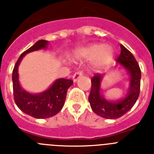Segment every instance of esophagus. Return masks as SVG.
Here are the masks:
<instances>
[{
    "mask_svg": "<svg viewBox=\"0 0 154 154\" xmlns=\"http://www.w3.org/2000/svg\"><path fill=\"white\" fill-rule=\"evenodd\" d=\"M82 75H83V72H82V71H79V72H77L75 73L74 75L72 76L73 82H77V80H78L79 78H81L82 76Z\"/></svg>",
    "mask_w": 154,
    "mask_h": 154,
    "instance_id": "34e87169",
    "label": "esophagus"
}]
</instances>
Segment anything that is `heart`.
I'll list each match as a JSON object with an SVG mask.
<instances>
[{"label":"heart","instance_id":"1","mask_svg":"<svg viewBox=\"0 0 154 154\" xmlns=\"http://www.w3.org/2000/svg\"><path fill=\"white\" fill-rule=\"evenodd\" d=\"M114 48L110 45L93 43L77 50L75 58L82 60H94L92 67L96 70H101L108 67L115 58Z\"/></svg>","mask_w":154,"mask_h":154}]
</instances>
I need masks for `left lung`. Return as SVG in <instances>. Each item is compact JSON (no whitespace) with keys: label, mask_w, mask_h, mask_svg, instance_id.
Segmentation results:
<instances>
[{"label":"left lung","mask_w":154,"mask_h":154,"mask_svg":"<svg viewBox=\"0 0 154 154\" xmlns=\"http://www.w3.org/2000/svg\"><path fill=\"white\" fill-rule=\"evenodd\" d=\"M121 52L115 68H123L129 75V87L123 97L116 100L107 99L102 94L104 75L96 74L91 80L92 88L89 102L92 111L105 119H118L131 109L137 102L140 89L141 71L136 58L127 48L120 45Z\"/></svg>","instance_id":"1"}]
</instances>
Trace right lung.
<instances>
[{"mask_svg":"<svg viewBox=\"0 0 154 154\" xmlns=\"http://www.w3.org/2000/svg\"><path fill=\"white\" fill-rule=\"evenodd\" d=\"M49 42L39 40L28 50L22 53L16 62L13 72L14 99L20 109L36 119H46L56 115L62 109L69 87L72 80L58 79L46 90L39 93H31L24 89L19 82L18 66L27 54L40 49L47 48Z\"/></svg>","mask_w":154,"mask_h":154,"instance_id":"obj_1","label":"right lung"}]
</instances>
